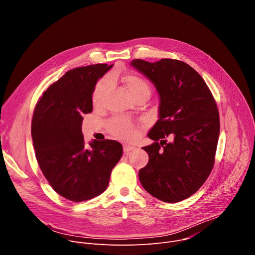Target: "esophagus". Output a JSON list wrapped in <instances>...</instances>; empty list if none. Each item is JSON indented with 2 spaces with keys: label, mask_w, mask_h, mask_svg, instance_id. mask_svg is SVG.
Instances as JSON below:
<instances>
[{
  "label": "esophagus",
  "mask_w": 255,
  "mask_h": 255,
  "mask_svg": "<svg viewBox=\"0 0 255 255\" xmlns=\"http://www.w3.org/2000/svg\"><path fill=\"white\" fill-rule=\"evenodd\" d=\"M134 149H135V147L134 146H130V145H124V146H123L124 153H129L130 151H132Z\"/></svg>",
  "instance_id": "obj_1"
}]
</instances>
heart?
Here are the masks:
<instances>
[{
  "instance_id": "1",
  "label": "heart",
  "mask_w": 255,
  "mask_h": 255,
  "mask_svg": "<svg viewBox=\"0 0 255 255\" xmlns=\"http://www.w3.org/2000/svg\"><path fill=\"white\" fill-rule=\"evenodd\" d=\"M123 82L125 87L131 97L137 95H150V85L149 83L136 75H127L124 77ZM111 87V80L109 78L102 79L95 87L93 93V103L95 106H101L107 95L108 91ZM108 131L114 137L123 141H133L139 136L138 126L131 120L125 117H114L107 124Z\"/></svg>"
}]
</instances>
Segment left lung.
Wrapping results in <instances>:
<instances>
[{
  "label": "left lung",
  "instance_id": "left-lung-1",
  "mask_svg": "<svg viewBox=\"0 0 255 255\" xmlns=\"http://www.w3.org/2000/svg\"><path fill=\"white\" fill-rule=\"evenodd\" d=\"M131 65L153 83L160 99L159 119L148 133L154 142L143 147L149 161L139 170L140 183L162 202H180L195 194L213 169L220 133L216 101L184 61L134 59ZM168 134L172 142L165 140Z\"/></svg>",
  "mask_w": 255,
  "mask_h": 255
}]
</instances>
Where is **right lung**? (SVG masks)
<instances>
[{
    "label": "right lung",
    "mask_w": 255,
    "mask_h": 255,
    "mask_svg": "<svg viewBox=\"0 0 255 255\" xmlns=\"http://www.w3.org/2000/svg\"><path fill=\"white\" fill-rule=\"evenodd\" d=\"M112 66L98 63L66 71L34 109L31 134L36 159L52 189L72 202L106 191L123 153L115 140H94L87 147L82 133L83 116L93 111L97 81Z\"/></svg>",
    "instance_id": "obj_1"
}]
</instances>
